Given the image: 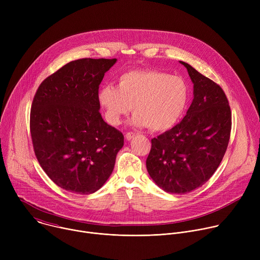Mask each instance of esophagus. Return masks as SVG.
<instances>
[{
    "label": "esophagus",
    "mask_w": 260,
    "mask_h": 260,
    "mask_svg": "<svg viewBox=\"0 0 260 260\" xmlns=\"http://www.w3.org/2000/svg\"><path fill=\"white\" fill-rule=\"evenodd\" d=\"M136 137V134L135 133H132V132H129V133H126L125 134V139L126 140H132V139H134Z\"/></svg>",
    "instance_id": "1"
}]
</instances>
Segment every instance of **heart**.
<instances>
[{
  "label": "heart",
  "mask_w": 260,
  "mask_h": 260,
  "mask_svg": "<svg viewBox=\"0 0 260 260\" xmlns=\"http://www.w3.org/2000/svg\"><path fill=\"white\" fill-rule=\"evenodd\" d=\"M109 123L118 125L133 107V123L167 131L179 122L189 102V87L181 77L153 70H135L119 77L117 88L106 85L99 92Z\"/></svg>",
  "instance_id": "obj_1"
}]
</instances>
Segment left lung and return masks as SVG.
<instances>
[{"instance_id":"8db88e82","label":"left lung","mask_w":260,"mask_h":260,"mask_svg":"<svg viewBox=\"0 0 260 260\" xmlns=\"http://www.w3.org/2000/svg\"><path fill=\"white\" fill-rule=\"evenodd\" d=\"M186 67L193 82V101L185 117L151 140L147 171L160 188L184 194L212 177L223 158L232 131V111L219 84Z\"/></svg>"}]
</instances>
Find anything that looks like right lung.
I'll use <instances>...</instances> for the list:
<instances>
[{
    "label": "right lung",
    "instance_id": "1",
    "mask_svg": "<svg viewBox=\"0 0 260 260\" xmlns=\"http://www.w3.org/2000/svg\"><path fill=\"white\" fill-rule=\"evenodd\" d=\"M116 58L73 60L42 81L30 109L35 155L62 189L89 194L112 174L124 137L104 121L99 88Z\"/></svg>",
    "mask_w": 260,
    "mask_h": 260
}]
</instances>
